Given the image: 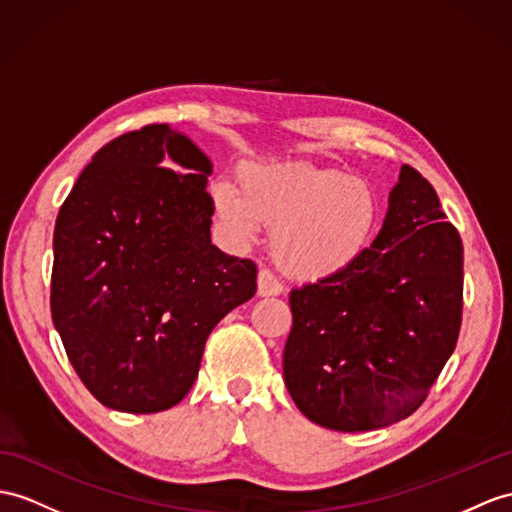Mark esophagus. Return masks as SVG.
<instances>
[{
  "mask_svg": "<svg viewBox=\"0 0 512 512\" xmlns=\"http://www.w3.org/2000/svg\"><path fill=\"white\" fill-rule=\"evenodd\" d=\"M282 293V284L278 282V278L273 276L271 271L260 269L258 271V295L260 297H273Z\"/></svg>",
  "mask_w": 512,
  "mask_h": 512,
  "instance_id": "1",
  "label": "esophagus"
}]
</instances>
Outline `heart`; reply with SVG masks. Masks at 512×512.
Listing matches in <instances>:
<instances>
[{"label":"heart","mask_w":512,"mask_h":512,"mask_svg":"<svg viewBox=\"0 0 512 512\" xmlns=\"http://www.w3.org/2000/svg\"><path fill=\"white\" fill-rule=\"evenodd\" d=\"M232 182L210 184L219 228L247 243L273 230L271 252L295 280L343 276L365 256L382 221L378 191L347 171L306 162H243Z\"/></svg>","instance_id":"heart-1"}]
</instances>
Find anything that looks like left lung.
I'll list each match as a JSON object with an SVG mask.
<instances>
[{"label": "left lung", "mask_w": 512, "mask_h": 512, "mask_svg": "<svg viewBox=\"0 0 512 512\" xmlns=\"http://www.w3.org/2000/svg\"><path fill=\"white\" fill-rule=\"evenodd\" d=\"M284 382L323 428L406 419L452 356L463 319V241L432 184L402 165L376 241L343 276L291 291Z\"/></svg>", "instance_id": "obj_1"}]
</instances>
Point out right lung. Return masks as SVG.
<instances>
[{
	"label": "right lung",
	"instance_id": "add662e5",
	"mask_svg": "<svg viewBox=\"0 0 512 512\" xmlns=\"http://www.w3.org/2000/svg\"><path fill=\"white\" fill-rule=\"evenodd\" d=\"M213 162L154 123L117 136L54 228L52 319L97 402L160 413L191 391L208 334L256 293V265L210 243Z\"/></svg>",
	"mask_w": 512,
	"mask_h": 512
}]
</instances>
